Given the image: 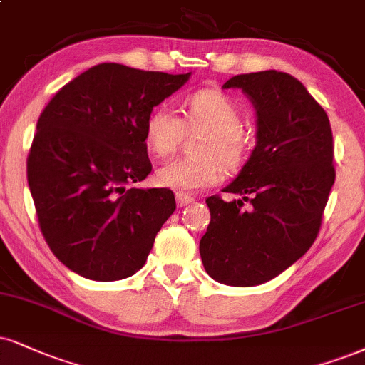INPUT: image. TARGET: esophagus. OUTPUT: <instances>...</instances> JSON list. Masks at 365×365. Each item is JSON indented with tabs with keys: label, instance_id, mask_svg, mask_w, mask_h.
<instances>
[{
	"label": "esophagus",
	"instance_id": "34e87169",
	"mask_svg": "<svg viewBox=\"0 0 365 365\" xmlns=\"http://www.w3.org/2000/svg\"><path fill=\"white\" fill-rule=\"evenodd\" d=\"M195 199L190 194H185V192H177V205L178 207H185V205L192 204Z\"/></svg>",
	"mask_w": 365,
	"mask_h": 365
}]
</instances>
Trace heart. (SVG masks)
Segmentation results:
<instances>
[{
  "mask_svg": "<svg viewBox=\"0 0 365 365\" xmlns=\"http://www.w3.org/2000/svg\"><path fill=\"white\" fill-rule=\"evenodd\" d=\"M204 129L194 140L195 155L178 158L158 168L160 187L194 192L216 185L227 170H238L250 155V138L243 130V113L231 96L217 90H200L183 103V120L166 105L149 113L144 140L153 155H173L185 130Z\"/></svg>",
  "mask_w": 365,
  "mask_h": 365,
  "instance_id": "heart-1",
  "label": "heart"
}]
</instances>
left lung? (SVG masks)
I'll return each instance as SVG.
<instances>
[{
    "instance_id": "left-lung-1",
    "label": "left lung",
    "mask_w": 365,
    "mask_h": 365,
    "mask_svg": "<svg viewBox=\"0 0 365 365\" xmlns=\"http://www.w3.org/2000/svg\"><path fill=\"white\" fill-rule=\"evenodd\" d=\"M257 110V146L221 195L207 200L210 222L200 240L204 269L217 282L252 287L277 277L311 248L335 183L327 112L287 73L238 74Z\"/></svg>"
}]
</instances>
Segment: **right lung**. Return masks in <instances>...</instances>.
Instances as JSON below:
<instances>
[{"instance_id": "1", "label": "right lung", "mask_w": 365, "mask_h": 365, "mask_svg": "<svg viewBox=\"0 0 365 365\" xmlns=\"http://www.w3.org/2000/svg\"><path fill=\"white\" fill-rule=\"evenodd\" d=\"M188 78L96 64L61 88L38 117L27 158L30 194L52 253L81 277L134 275L177 209L168 188L130 185L153 168L148 115Z\"/></svg>"}]
</instances>
